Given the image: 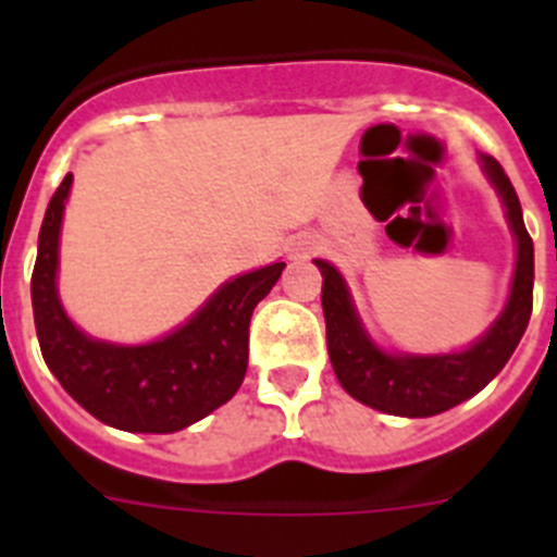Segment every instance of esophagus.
Returning a JSON list of instances; mask_svg holds the SVG:
<instances>
[{"mask_svg": "<svg viewBox=\"0 0 557 557\" xmlns=\"http://www.w3.org/2000/svg\"><path fill=\"white\" fill-rule=\"evenodd\" d=\"M312 250H314V239H298V243L293 245L295 259H304V256H309Z\"/></svg>", "mask_w": 557, "mask_h": 557, "instance_id": "esophagus-1", "label": "esophagus"}]
</instances>
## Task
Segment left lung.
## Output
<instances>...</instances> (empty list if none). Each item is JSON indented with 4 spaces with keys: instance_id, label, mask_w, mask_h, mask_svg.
<instances>
[{
    "instance_id": "left-lung-1",
    "label": "left lung",
    "mask_w": 557,
    "mask_h": 557,
    "mask_svg": "<svg viewBox=\"0 0 557 557\" xmlns=\"http://www.w3.org/2000/svg\"><path fill=\"white\" fill-rule=\"evenodd\" d=\"M482 172L505 206L516 239V268L508 304L482 337L451 354H391L379 348L359 321L346 278L326 259H314L323 275V318L332 368L348 396L387 416L430 418L476 396L505 368L533 312V239L521 203L499 161L480 156Z\"/></svg>"
}]
</instances>
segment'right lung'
I'll list each match as a JSON object with an SVG mask.
<instances>
[{"instance_id":"right-lung-1","label":"right lung","mask_w":557,"mask_h":557,"mask_svg":"<svg viewBox=\"0 0 557 557\" xmlns=\"http://www.w3.org/2000/svg\"><path fill=\"white\" fill-rule=\"evenodd\" d=\"M72 172L44 214L33 268V314L44 362L63 391L97 421L125 432L186 430L225 405L248 371L253 307L275 287L284 262L236 275L164 337L122 346L88 337L69 321L58 295V248Z\"/></svg>"}]
</instances>
